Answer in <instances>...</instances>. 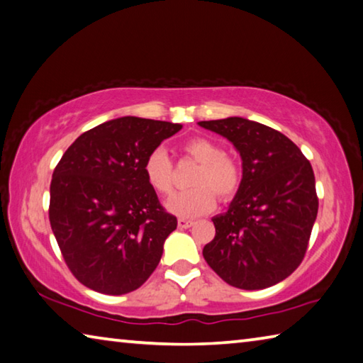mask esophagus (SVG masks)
<instances>
[{"label":"esophagus","instance_id":"esophagus-1","mask_svg":"<svg viewBox=\"0 0 363 363\" xmlns=\"http://www.w3.org/2000/svg\"><path fill=\"white\" fill-rule=\"evenodd\" d=\"M194 223H195L194 220L184 219V217H181V219H177V225H179V228H189V227H192Z\"/></svg>","mask_w":363,"mask_h":363}]
</instances>
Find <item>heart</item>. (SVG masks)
<instances>
[{
	"instance_id": "heart-1",
	"label": "heart",
	"mask_w": 363,
	"mask_h": 363,
	"mask_svg": "<svg viewBox=\"0 0 363 363\" xmlns=\"http://www.w3.org/2000/svg\"><path fill=\"white\" fill-rule=\"evenodd\" d=\"M184 155L199 164L190 179L194 189L176 194L167 201L171 213L181 217H195L209 213L220 200H230L241 186V168L222 147L208 138H192L184 144ZM144 176L157 194L169 195L174 187V164L163 149H154L144 162Z\"/></svg>"
}]
</instances>
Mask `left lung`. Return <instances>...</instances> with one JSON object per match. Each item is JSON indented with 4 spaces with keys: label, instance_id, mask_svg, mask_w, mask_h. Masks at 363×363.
I'll use <instances>...</instances> for the list:
<instances>
[{
    "label": "left lung",
    "instance_id": "1",
    "mask_svg": "<svg viewBox=\"0 0 363 363\" xmlns=\"http://www.w3.org/2000/svg\"><path fill=\"white\" fill-rule=\"evenodd\" d=\"M200 127L233 144L242 179L225 214L216 216L214 240L203 249L227 284L259 291L291 276L306 254L319 200L311 163L278 130L228 117Z\"/></svg>",
    "mask_w": 363,
    "mask_h": 363
}]
</instances>
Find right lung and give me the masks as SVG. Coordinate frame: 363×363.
<instances>
[{
  "mask_svg": "<svg viewBox=\"0 0 363 363\" xmlns=\"http://www.w3.org/2000/svg\"><path fill=\"white\" fill-rule=\"evenodd\" d=\"M179 123L121 117L85 131L52 174L49 220L69 272L106 295L136 291L159 265L177 219L144 176V162Z\"/></svg>",
  "mask_w": 363,
  "mask_h": 363,
  "instance_id": "obj_1",
  "label": "right lung"
}]
</instances>
